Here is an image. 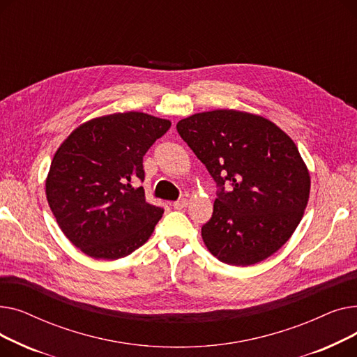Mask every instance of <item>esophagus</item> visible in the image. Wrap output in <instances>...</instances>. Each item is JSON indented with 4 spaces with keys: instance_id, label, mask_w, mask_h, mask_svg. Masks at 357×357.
<instances>
[{
    "instance_id": "obj_1",
    "label": "esophagus",
    "mask_w": 357,
    "mask_h": 357,
    "mask_svg": "<svg viewBox=\"0 0 357 357\" xmlns=\"http://www.w3.org/2000/svg\"><path fill=\"white\" fill-rule=\"evenodd\" d=\"M186 207H188V199L186 198H181L174 202V208H176V210H183Z\"/></svg>"
}]
</instances>
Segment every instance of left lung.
<instances>
[{
	"mask_svg": "<svg viewBox=\"0 0 357 357\" xmlns=\"http://www.w3.org/2000/svg\"><path fill=\"white\" fill-rule=\"evenodd\" d=\"M176 130L218 186L213 217L201 229L211 255L249 266L282 248L304 215L311 185L292 139L236 109L198 112Z\"/></svg>",
	"mask_w": 357,
	"mask_h": 357,
	"instance_id": "8db88e82",
	"label": "left lung"
}]
</instances>
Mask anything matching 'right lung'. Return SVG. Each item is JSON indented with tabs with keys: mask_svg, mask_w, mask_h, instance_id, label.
<instances>
[{
	"mask_svg": "<svg viewBox=\"0 0 357 357\" xmlns=\"http://www.w3.org/2000/svg\"><path fill=\"white\" fill-rule=\"evenodd\" d=\"M171 127L144 112H117L75 128L54 153L46 179L50 210L73 246L93 259L133 253L163 214L149 204L143 156Z\"/></svg>",
	"mask_w": 357,
	"mask_h": 357,
	"instance_id": "1",
	"label": "right lung"
}]
</instances>
